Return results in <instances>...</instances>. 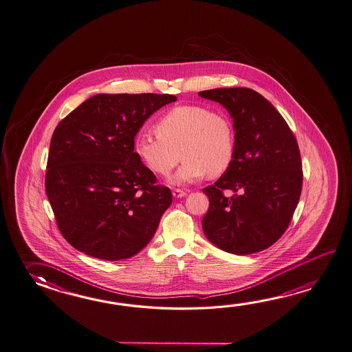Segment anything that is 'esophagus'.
<instances>
[{
	"mask_svg": "<svg viewBox=\"0 0 352 352\" xmlns=\"http://www.w3.org/2000/svg\"><path fill=\"white\" fill-rule=\"evenodd\" d=\"M187 193L186 192H183V190H180V189H174L173 190V197L174 198H183V197H186Z\"/></svg>",
	"mask_w": 352,
	"mask_h": 352,
	"instance_id": "1",
	"label": "esophagus"
}]
</instances>
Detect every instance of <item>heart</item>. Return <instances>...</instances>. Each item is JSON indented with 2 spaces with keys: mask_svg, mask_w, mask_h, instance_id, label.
Instances as JSON below:
<instances>
[{
  "mask_svg": "<svg viewBox=\"0 0 352 352\" xmlns=\"http://www.w3.org/2000/svg\"><path fill=\"white\" fill-rule=\"evenodd\" d=\"M157 133H140L134 142L139 159L151 172L166 177L184 158L173 184L183 186L230 169L236 153V134L230 118L201 105L169 110L157 122Z\"/></svg>",
  "mask_w": 352,
  "mask_h": 352,
  "instance_id": "heart-1",
  "label": "heart"
}]
</instances>
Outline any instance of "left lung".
<instances>
[{"label": "left lung", "instance_id": "8db88e82", "mask_svg": "<svg viewBox=\"0 0 352 352\" xmlns=\"http://www.w3.org/2000/svg\"><path fill=\"white\" fill-rule=\"evenodd\" d=\"M198 95L228 110L236 134L230 169L203 189L209 198L203 232L228 253L263 251L287 230L300 201L303 177L297 140L272 104L252 89L218 87ZM224 190L232 195L226 197Z\"/></svg>", "mask_w": 352, "mask_h": 352}]
</instances>
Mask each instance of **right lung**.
Returning <instances> with one entry per match:
<instances>
[{"label": "right lung", "mask_w": 352, "mask_h": 352, "mask_svg": "<svg viewBox=\"0 0 352 352\" xmlns=\"http://www.w3.org/2000/svg\"><path fill=\"white\" fill-rule=\"evenodd\" d=\"M173 101L169 94H98L58 122L45 186L58 230L78 251L120 261L151 242L172 192L155 184L134 142Z\"/></svg>", "instance_id": "1"}]
</instances>
